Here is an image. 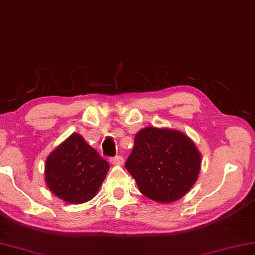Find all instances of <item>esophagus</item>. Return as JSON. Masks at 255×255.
I'll list each match as a JSON object with an SVG mask.
<instances>
[{"label":"esophagus","mask_w":255,"mask_h":255,"mask_svg":"<svg viewBox=\"0 0 255 255\" xmlns=\"http://www.w3.org/2000/svg\"><path fill=\"white\" fill-rule=\"evenodd\" d=\"M123 162H124V158L120 156V155H117V156L110 158V163H112V164H123Z\"/></svg>","instance_id":"1"}]
</instances>
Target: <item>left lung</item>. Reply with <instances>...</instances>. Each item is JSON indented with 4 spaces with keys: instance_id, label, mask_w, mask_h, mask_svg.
Here are the masks:
<instances>
[{
    "instance_id": "obj_1",
    "label": "left lung",
    "mask_w": 255,
    "mask_h": 255,
    "mask_svg": "<svg viewBox=\"0 0 255 255\" xmlns=\"http://www.w3.org/2000/svg\"><path fill=\"white\" fill-rule=\"evenodd\" d=\"M125 168L143 195L170 204L183 198L198 180L201 153L183 132L147 127L135 134Z\"/></svg>"
}]
</instances>
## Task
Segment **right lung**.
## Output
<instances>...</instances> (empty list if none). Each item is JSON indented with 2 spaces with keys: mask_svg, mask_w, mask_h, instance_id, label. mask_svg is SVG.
Here are the masks:
<instances>
[{
  "mask_svg": "<svg viewBox=\"0 0 255 255\" xmlns=\"http://www.w3.org/2000/svg\"><path fill=\"white\" fill-rule=\"evenodd\" d=\"M108 170V162L83 135L72 133L47 156L45 179L51 193L69 204L79 205L98 194Z\"/></svg>",
  "mask_w": 255,
  "mask_h": 255,
  "instance_id": "1",
  "label": "right lung"
}]
</instances>
